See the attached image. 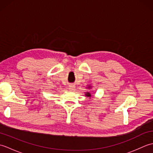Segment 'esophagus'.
<instances>
[{
    "label": "esophagus",
    "instance_id": "1",
    "mask_svg": "<svg viewBox=\"0 0 153 153\" xmlns=\"http://www.w3.org/2000/svg\"><path fill=\"white\" fill-rule=\"evenodd\" d=\"M68 89H69L70 91H73L75 89V85H73V84H70L69 87H68Z\"/></svg>",
    "mask_w": 153,
    "mask_h": 153
}]
</instances>
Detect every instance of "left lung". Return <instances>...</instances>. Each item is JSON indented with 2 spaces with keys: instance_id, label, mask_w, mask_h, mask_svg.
Segmentation results:
<instances>
[{
  "instance_id": "1",
  "label": "left lung",
  "mask_w": 153,
  "mask_h": 153,
  "mask_svg": "<svg viewBox=\"0 0 153 153\" xmlns=\"http://www.w3.org/2000/svg\"><path fill=\"white\" fill-rule=\"evenodd\" d=\"M87 88H88V89H91V86L89 85L88 87H87ZM85 96H87V97H91V94L89 92H87V93H85Z\"/></svg>"
}]
</instances>
